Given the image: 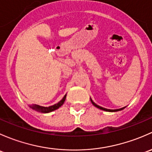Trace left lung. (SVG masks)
Instances as JSON below:
<instances>
[{"instance_id": "8db88e82", "label": "left lung", "mask_w": 152, "mask_h": 152, "mask_svg": "<svg viewBox=\"0 0 152 152\" xmlns=\"http://www.w3.org/2000/svg\"><path fill=\"white\" fill-rule=\"evenodd\" d=\"M91 103L92 104H94V105L95 106V107H97V108H99V109H101V110H104V111H107V112H116V111H119V110H123L124 108V107H122V108H120V109H116V110H110V109H106V108H104V107H100V106H99V105H97V104H96V103H94L93 102V100H92L91 99Z\"/></svg>"}]
</instances>
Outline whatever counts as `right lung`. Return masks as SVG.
Wrapping results in <instances>:
<instances>
[{"label": "right lung", "instance_id": "obj_1", "mask_svg": "<svg viewBox=\"0 0 152 152\" xmlns=\"http://www.w3.org/2000/svg\"><path fill=\"white\" fill-rule=\"evenodd\" d=\"M66 94H65V96H64L63 99L61 100L60 102L57 103V104H53L52 106H50V107H42V106L38 105V104H35V105H30V107H31L34 110H36L39 112L41 113H50L52 112V111L56 110V109L59 108L62 104L64 103L65 99H66Z\"/></svg>", "mask_w": 152, "mask_h": 152}]
</instances>
